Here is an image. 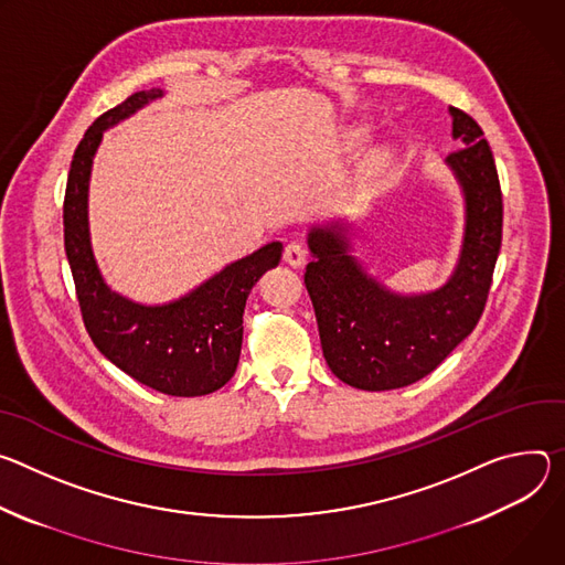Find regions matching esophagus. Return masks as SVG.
I'll list each match as a JSON object with an SVG mask.
<instances>
[{
	"label": "esophagus",
	"instance_id": "34e87169",
	"mask_svg": "<svg viewBox=\"0 0 565 565\" xmlns=\"http://www.w3.org/2000/svg\"><path fill=\"white\" fill-rule=\"evenodd\" d=\"M307 258V250L300 242H289L285 244V250H282V260L289 265V267H300Z\"/></svg>",
	"mask_w": 565,
	"mask_h": 565
}]
</instances>
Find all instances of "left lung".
Segmentation results:
<instances>
[{
	"label": "left lung",
	"instance_id": "obj_1",
	"mask_svg": "<svg viewBox=\"0 0 565 565\" xmlns=\"http://www.w3.org/2000/svg\"><path fill=\"white\" fill-rule=\"evenodd\" d=\"M449 154L467 202L460 263L437 291L399 296L370 278L350 256L348 228L332 222L311 228L315 254L305 287L317 311L323 356L337 377L361 391H393L419 382L478 326L503 242V193L480 125L458 107Z\"/></svg>",
	"mask_w": 565,
	"mask_h": 565
}]
</instances>
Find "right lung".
Here are the masks:
<instances>
[{
    "mask_svg": "<svg viewBox=\"0 0 565 565\" xmlns=\"http://www.w3.org/2000/svg\"><path fill=\"white\" fill-rule=\"evenodd\" d=\"M161 89L137 92L98 116L74 152L67 177L65 250L83 323L94 345L132 380L172 397H200L222 388L237 367L242 315L258 278L280 263L282 244L269 242L224 267L188 296L146 307L111 291L96 267L87 228V188L94 152L109 125L159 98Z\"/></svg>",
    "mask_w": 565,
    "mask_h": 565,
    "instance_id": "right-lung-1",
    "label": "right lung"
}]
</instances>
